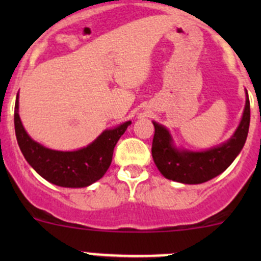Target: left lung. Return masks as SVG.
Instances as JSON below:
<instances>
[{
    "mask_svg": "<svg viewBox=\"0 0 261 261\" xmlns=\"http://www.w3.org/2000/svg\"><path fill=\"white\" fill-rule=\"evenodd\" d=\"M250 125V101L246 103L241 122L232 138L222 145L201 152L178 150L164 126L154 122L151 154L155 165L167 179L186 184H199L225 172L235 160L246 141Z\"/></svg>",
    "mask_w": 261,
    "mask_h": 261,
    "instance_id": "left-lung-1",
    "label": "left lung"
}]
</instances>
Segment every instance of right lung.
<instances>
[{"mask_svg": "<svg viewBox=\"0 0 261 261\" xmlns=\"http://www.w3.org/2000/svg\"><path fill=\"white\" fill-rule=\"evenodd\" d=\"M15 133L26 162L44 179L59 187L82 188L101 179L112 162L115 145L131 121L106 130L87 147L77 151L46 149L26 134L18 116V94L15 103Z\"/></svg>", "mask_w": 261, "mask_h": 261, "instance_id": "right-lung-1", "label": "right lung"}]
</instances>
